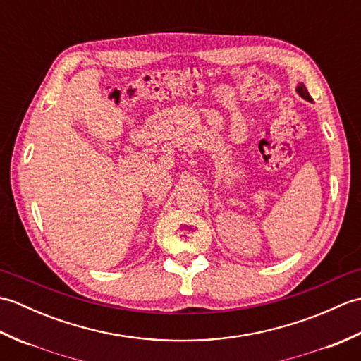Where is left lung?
<instances>
[{"mask_svg":"<svg viewBox=\"0 0 361 361\" xmlns=\"http://www.w3.org/2000/svg\"><path fill=\"white\" fill-rule=\"evenodd\" d=\"M298 93H299V96L301 97H304L305 101H309V102H312V96L309 94V91H307V88H305L302 83H299V87H298Z\"/></svg>","mask_w":361,"mask_h":361,"instance_id":"1","label":"left lung"}]
</instances>
